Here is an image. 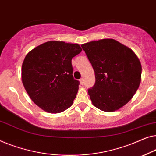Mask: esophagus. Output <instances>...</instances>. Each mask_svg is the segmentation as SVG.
Wrapping results in <instances>:
<instances>
[{
	"label": "esophagus",
	"mask_w": 156,
	"mask_h": 156,
	"mask_svg": "<svg viewBox=\"0 0 156 156\" xmlns=\"http://www.w3.org/2000/svg\"><path fill=\"white\" fill-rule=\"evenodd\" d=\"M80 85H83V83H84V79L80 78Z\"/></svg>",
	"instance_id": "34e87169"
}]
</instances>
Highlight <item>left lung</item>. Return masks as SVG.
Segmentation results:
<instances>
[{
	"label": "left lung",
	"mask_w": 156,
	"mask_h": 156,
	"mask_svg": "<svg viewBox=\"0 0 156 156\" xmlns=\"http://www.w3.org/2000/svg\"><path fill=\"white\" fill-rule=\"evenodd\" d=\"M81 47L95 71V83L88 89L93 105L107 112L122 108L141 83L139 58L130 48L113 39L91 41Z\"/></svg>",
	"instance_id": "8db88e82"
}]
</instances>
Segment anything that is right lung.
Returning <instances> with one entry per match:
<instances>
[{"mask_svg": "<svg viewBox=\"0 0 156 156\" xmlns=\"http://www.w3.org/2000/svg\"><path fill=\"white\" fill-rule=\"evenodd\" d=\"M82 49L78 44L49 41L31 50L22 66V81L30 99L49 113L69 108L78 91L72 58Z\"/></svg>", "mask_w": 156, "mask_h": 156, "instance_id": "1", "label": "right lung"}]
</instances>
